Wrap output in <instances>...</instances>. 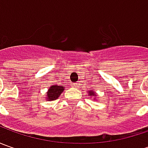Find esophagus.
<instances>
[{"mask_svg":"<svg viewBox=\"0 0 148 148\" xmlns=\"http://www.w3.org/2000/svg\"><path fill=\"white\" fill-rule=\"evenodd\" d=\"M79 85H80V83H78V82L73 83V84H72V86H73L74 87H77V86H79Z\"/></svg>","mask_w":148,"mask_h":148,"instance_id":"obj_1","label":"esophagus"}]
</instances>
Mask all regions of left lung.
Instances as JSON below:
<instances>
[{
	"instance_id": "left-lung-1",
	"label": "left lung",
	"mask_w": 148,
	"mask_h": 148,
	"mask_svg": "<svg viewBox=\"0 0 148 148\" xmlns=\"http://www.w3.org/2000/svg\"><path fill=\"white\" fill-rule=\"evenodd\" d=\"M87 92H88V96H90V97H93V99H94V100L96 99V96H97V95H96V93H95V91H94L93 90H88Z\"/></svg>"
}]
</instances>
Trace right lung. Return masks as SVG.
<instances>
[{
    "label": "right lung",
    "mask_w": 148,
    "mask_h": 148,
    "mask_svg": "<svg viewBox=\"0 0 148 148\" xmlns=\"http://www.w3.org/2000/svg\"><path fill=\"white\" fill-rule=\"evenodd\" d=\"M66 86H58V85H53L51 86L48 90V91L46 92V99L48 101L54 100V99H58L60 96V95L63 92V90H65Z\"/></svg>",
    "instance_id": "right-lung-1"
}]
</instances>
